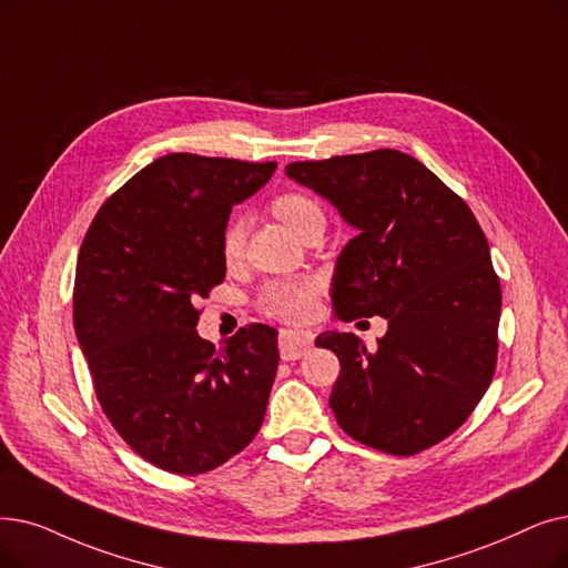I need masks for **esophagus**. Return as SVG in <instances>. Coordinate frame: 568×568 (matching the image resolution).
<instances>
[{
    "mask_svg": "<svg viewBox=\"0 0 568 568\" xmlns=\"http://www.w3.org/2000/svg\"><path fill=\"white\" fill-rule=\"evenodd\" d=\"M313 345V336L308 332H294V329H281L278 336V351L285 362L300 359L306 355V351Z\"/></svg>",
    "mask_w": 568,
    "mask_h": 568,
    "instance_id": "obj_1",
    "label": "esophagus"
}]
</instances>
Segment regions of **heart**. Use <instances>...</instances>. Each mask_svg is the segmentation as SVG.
<instances>
[{"mask_svg": "<svg viewBox=\"0 0 568 568\" xmlns=\"http://www.w3.org/2000/svg\"><path fill=\"white\" fill-rule=\"evenodd\" d=\"M271 213H274L281 223L294 232L302 234L313 220H325L323 209H320L311 196L302 192H285L278 194L274 202H271ZM243 239H245V223L239 217H234L232 223L223 232V255L227 262L236 260L243 248ZM317 285L313 278H297V281H281L268 285L262 306L268 315L283 317V320H304L311 313L313 304V294Z\"/></svg>", "mask_w": 568, "mask_h": 568, "instance_id": "heart-1", "label": "heart"}]
</instances>
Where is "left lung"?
<instances>
[{
    "instance_id": "obj_1",
    "label": "left lung",
    "mask_w": 568,
    "mask_h": 568,
    "mask_svg": "<svg viewBox=\"0 0 568 568\" xmlns=\"http://www.w3.org/2000/svg\"><path fill=\"white\" fill-rule=\"evenodd\" d=\"M285 174L357 230L336 262V315L387 320L374 353L348 332L315 338L341 362L336 423L387 455L436 446L474 413L497 366L501 285L476 215L423 162L389 148L292 162Z\"/></svg>"
}]
</instances>
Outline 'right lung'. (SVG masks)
I'll list each match as a JSON object with an SVG mask.
<instances>
[{"mask_svg": "<svg viewBox=\"0 0 568 568\" xmlns=\"http://www.w3.org/2000/svg\"><path fill=\"white\" fill-rule=\"evenodd\" d=\"M276 162L171 153L113 192L83 239L73 327L113 429L145 462L206 474L262 427L278 332L241 327L225 348L196 334V302L225 281L234 204Z\"/></svg>", "mask_w": 568, "mask_h": 568, "instance_id": "add662e5", "label": "right lung"}]
</instances>
